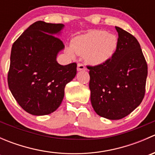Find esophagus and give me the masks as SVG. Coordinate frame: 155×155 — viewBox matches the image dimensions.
<instances>
[{
	"label": "esophagus",
	"instance_id": "34e87169",
	"mask_svg": "<svg viewBox=\"0 0 155 155\" xmlns=\"http://www.w3.org/2000/svg\"><path fill=\"white\" fill-rule=\"evenodd\" d=\"M85 67L82 64H77V70L78 71H81V70H85Z\"/></svg>",
	"mask_w": 155,
	"mask_h": 155
}]
</instances>
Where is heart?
Returning a JSON list of instances; mask_svg holds the SVG:
<instances>
[{
	"label": "heart",
	"instance_id": "heart-1",
	"mask_svg": "<svg viewBox=\"0 0 155 155\" xmlns=\"http://www.w3.org/2000/svg\"><path fill=\"white\" fill-rule=\"evenodd\" d=\"M118 47L116 37L105 31H93L79 35L72 40L71 47L67 53L73 58L75 52L85 56V61L92 65L105 64L112 58Z\"/></svg>",
	"mask_w": 155,
	"mask_h": 155
}]
</instances>
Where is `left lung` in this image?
<instances>
[{
    "label": "left lung",
    "mask_w": 155,
    "mask_h": 155,
    "mask_svg": "<svg viewBox=\"0 0 155 155\" xmlns=\"http://www.w3.org/2000/svg\"><path fill=\"white\" fill-rule=\"evenodd\" d=\"M118 47L105 64L87 68L91 102L98 115L110 120L124 118L143 101L148 66L137 39L119 27Z\"/></svg>",
    "instance_id": "obj_1"
}]
</instances>
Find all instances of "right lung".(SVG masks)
<instances>
[{
    "instance_id": "add662e5",
    "label": "right lung",
    "mask_w": 155,
    "mask_h": 155,
    "mask_svg": "<svg viewBox=\"0 0 155 155\" xmlns=\"http://www.w3.org/2000/svg\"><path fill=\"white\" fill-rule=\"evenodd\" d=\"M64 27L36 21L12 46L9 88L20 107L31 115L54 112L63 101L65 86L76 75V63L63 66L56 60L64 45L54 35Z\"/></svg>"
}]
</instances>
